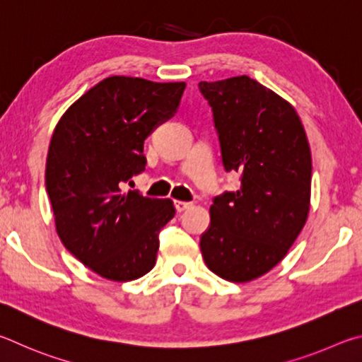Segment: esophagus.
I'll return each instance as SVG.
<instances>
[{"mask_svg":"<svg viewBox=\"0 0 362 362\" xmlns=\"http://www.w3.org/2000/svg\"><path fill=\"white\" fill-rule=\"evenodd\" d=\"M175 208H176V211H177V213H182V211H186L187 208H191V204H189V202L175 200Z\"/></svg>","mask_w":362,"mask_h":362,"instance_id":"34e87169","label":"esophagus"}]
</instances>
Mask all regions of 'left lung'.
Wrapping results in <instances>:
<instances>
[{
	"label": "left lung",
	"instance_id": "left-lung-1",
	"mask_svg": "<svg viewBox=\"0 0 362 362\" xmlns=\"http://www.w3.org/2000/svg\"><path fill=\"white\" fill-rule=\"evenodd\" d=\"M226 171L242 187L213 199L202 233L206 267L227 281L262 276L286 256L310 210L312 154L293 106L248 76L199 82Z\"/></svg>",
	"mask_w": 362,
	"mask_h": 362
}]
</instances>
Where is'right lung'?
Segmentation results:
<instances>
[{"mask_svg": "<svg viewBox=\"0 0 362 362\" xmlns=\"http://www.w3.org/2000/svg\"><path fill=\"white\" fill-rule=\"evenodd\" d=\"M185 82L111 76L74 101L57 124L46 189L65 248L95 274L130 281L154 267L173 202L122 192L143 173L144 139L180 107Z\"/></svg>", "mask_w": 362, "mask_h": 362, "instance_id": "obj_1", "label": "right lung"}]
</instances>
